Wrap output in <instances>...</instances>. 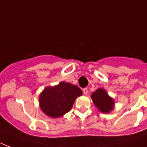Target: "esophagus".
<instances>
[{
	"mask_svg": "<svg viewBox=\"0 0 147 147\" xmlns=\"http://www.w3.org/2000/svg\"><path fill=\"white\" fill-rule=\"evenodd\" d=\"M82 92H83V94H85V95H87L88 93V91L87 88H83Z\"/></svg>",
	"mask_w": 147,
	"mask_h": 147,
	"instance_id": "esophagus-1",
	"label": "esophagus"
}]
</instances>
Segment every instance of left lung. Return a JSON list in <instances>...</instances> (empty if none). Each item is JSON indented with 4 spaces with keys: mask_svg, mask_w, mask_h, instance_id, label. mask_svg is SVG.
I'll return each mask as SVG.
<instances>
[{
    "mask_svg": "<svg viewBox=\"0 0 147 147\" xmlns=\"http://www.w3.org/2000/svg\"><path fill=\"white\" fill-rule=\"evenodd\" d=\"M92 98L94 105L102 113H109L114 109V100L107 94L103 88H98L92 94Z\"/></svg>",
    "mask_w": 147,
    "mask_h": 147,
    "instance_id": "obj_1",
    "label": "left lung"
}]
</instances>
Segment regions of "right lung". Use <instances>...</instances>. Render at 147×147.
Segmentation results:
<instances>
[{"label": "right lung", "mask_w": 147, "mask_h": 147, "mask_svg": "<svg viewBox=\"0 0 147 147\" xmlns=\"http://www.w3.org/2000/svg\"><path fill=\"white\" fill-rule=\"evenodd\" d=\"M81 95L82 92L78 86L62 82L55 86L46 88L40 94L39 103L45 114L55 118L69 112Z\"/></svg>", "instance_id": "1"}]
</instances>
